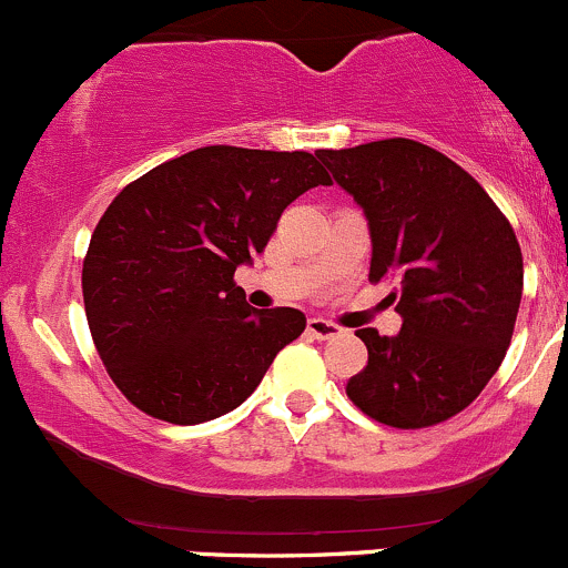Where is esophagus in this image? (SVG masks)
I'll return each instance as SVG.
<instances>
[{
	"label": "esophagus",
	"mask_w": 568,
	"mask_h": 568,
	"mask_svg": "<svg viewBox=\"0 0 568 568\" xmlns=\"http://www.w3.org/2000/svg\"><path fill=\"white\" fill-rule=\"evenodd\" d=\"M306 331L312 333L314 338H333V336H338V333H342V327L327 323V320H323V317H312L306 323Z\"/></svg>",
	"instance_id": "34e87169"
}]
</instances>
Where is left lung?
Returning a JSON list of instances; mask_svg holds the SVG:
<instances>
[{"label":"left lung","instance_id":"8db88e82","mask_svg":"<svg viewBox=\"0 0 568 568\" xmlns=\"http://www.w3.org/2000/svg\"><path fill=\"white\" fill-rule=\"evenodd\" d=\"M333 180L364 207L369 282L399 278L402 331L361 327L369 349L347 396L396 429L448 420L476 399L511 344L523 297V251L487 191L448 155L383 139L320 150Z\"/></svg>","mask_w":568,"mask_h":568}]
</instances>
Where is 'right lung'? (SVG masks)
<instances>
[{
  "instance_id": "add662e5",
  "label": "right lung",
  "mask_w": 568,
  "mask_h": 568,
  "mask_svg": "<svg viewBox=\"0 0 568 568\" xmlns=\"http://www.w3.org/2000/svg\"><path fill=\"white\" fill-rule=\"evenodd\" d=\"M314 185L331 178L312 153L213 144L114 196L92 232L81 290L98 355L131 405L191 426L254 394L306 317L251 308L235 271Z\"/></svg>"
}]
</instances>
